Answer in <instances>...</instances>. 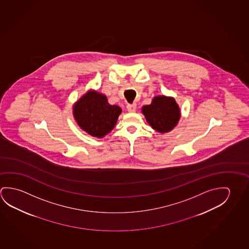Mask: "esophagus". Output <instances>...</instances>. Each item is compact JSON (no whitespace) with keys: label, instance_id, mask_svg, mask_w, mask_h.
I'll list each match as a JSON object with an SVG mask.
<instances>
[{"label":"esophagus","instance_id":"esophagus-1","mask_svg":"<svg viewBox=\"0 0 249 249\" xmlns=\"http://www.w3.org/2000/svg\"><path fill=\"white\" fill-rule=\"evenodd\" d=\"M137 109V105L136 104H129L127 105V111L129 112H135Z\"/></svg>","mask_w":249,"mask_h":249}]
</instances>
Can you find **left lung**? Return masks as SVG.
I'll list each match as a JSON object with an SVG mask.
<instances>
[{
	"label": "left lung",
	"mask_w": 249,
	"mask_h": 249,
	"mask_svg": "<svg viewBox=\"0 0 249 249\" xmlns=\"http://www.w3.org/2000/svg\"><path fill=\"white\" fill-rule=\"evenodd\" d=\"M142 112L150 126L160 133L173 130L181 118L180 108L175 99L163 95L156 96L150 105L143 106Z\"/></svg>",
	"instance_id": "left-lung-1"
}]
</instances>
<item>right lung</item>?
<instances>
[{
	"label": "right lung",
	"mask_w": 249,
	"mask_h": 249,
	"mask_svg": "<svg viewBox=\"0 0 249 249\" xmlns=\"http://www.w3.org/2000/svg\"><path fill=\"white\" fill-rule=\"evenodd\" d=\"M72 111L82 130L92 137L102 138L114 128L122 110L110 105L106 95L91 90L75 103Z\"/></svg>",
	"instance_id": "obj_1"
}]
</instances>
